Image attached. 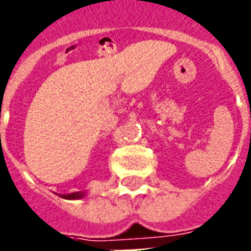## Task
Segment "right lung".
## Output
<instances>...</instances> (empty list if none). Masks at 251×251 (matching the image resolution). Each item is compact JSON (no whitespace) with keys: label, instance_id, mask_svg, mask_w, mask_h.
<instances>
[{"label":"right lung","instance_id":"obj_1","mask_svg":"<svg viewBox=\"0 0 251 251\" xmlns=\"http://www.w3.org/2000/svg\"><path fill=\"white\" fill-rule=\"evenodd\" d=\"M82 192H74V194L70 195H62V198H64V199H79V198H82Z\"/></svg>","mask_w":251,"mask_h":251}]
</instances>
